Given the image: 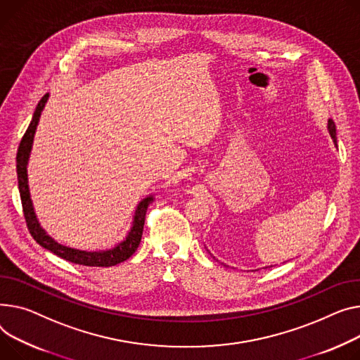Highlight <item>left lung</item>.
<instances>
[{
    "label": "left lung",
    "instance_id": "obj_1",
    "mask_svg": "<svg viewBox=\"0 0 360 360\" xmlns=\"http://www.w3.org/2000/svg\"><path fill=\"white\" fill-rule=\"evenodd\" d=\"M327 131L330 134V137L333 139V143L334 146H338V137H336V124H334V122L331 118L327 120Z\"/></svg>",
    "mask_w": 360,
    "mask_h": 360
}]
</instances>
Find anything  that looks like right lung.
Here are the masks:
<instances>
[{"label":"right lung","instance_id":"1","mask_svg":"<svg viewBox=\"0 0 360 360\" xmlns=\"http://www.w3.org/2000/svg\"><path fill=\"white\" fill-rule=\"evenodd\" d=\"M47 100H49V94H46L44 97L39 101V104L34 110L32 122H30V126L26 130V133H24V136L20 141L18 152H17L18 191H20L22 211H24V217H26L27 227H29L34 240L41 248L55 253L56 256H59L68 262L77 263V265H82V266H95V268H108V266L118 265V263L127 260L137 250L140 240H141L143 226H145L146 211H148L149 204L155 200V194L146 195L136 205L130 230L127 231L123 240L115 243L112 248L103 249V250H84V249L70 248L63 243H59L55 237H52L41 227V224L37 219L34 205H33V201L30 197L29 175H27V165H29V159H30V153H32V148H33L34 134L37 130L41 111H43Z\"/></svg>","mask_w":360,"mask_h":360}]
</instances>
